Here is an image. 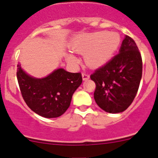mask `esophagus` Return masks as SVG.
Here are the masks:
<instances>
[{
  "label": "esophagus",
  "instance_id": "obj_1",
  "mask_svg": "<svg viewBox=\"0 0 158 158\" xmlns=\"http://www.w3.org/2000/svg\"><path fill=\"white\" fill-rule=\"evenodd\" d=\"M82 79H83V80H87V79H89V75L88 74V73H85V72H84V73H82Z\"/></svg>",
  "mask_w": 158,
  "mask_h": 158
}]
</instances>
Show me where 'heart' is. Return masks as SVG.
<instances>
[{
  "mask_svg": "<svg viewBox=\"0 0 158 158\" xmlns=\"http://www.w3.org/2000/svg\"><path fill=\"white\" fill-rule=\"evenodd\" d=\"M120 36L114 32L100 31L78 36L73 40L71 48L77 52H88L86 61L89 66L97 67L105 64L111 58L120 44ZM71 63L77 59L72 54L67 56Z\"/></svg>",
  "mask_w": 158,
  "mask_h": 158,
  "instance_id": "obj_1",
  "label": "heart"
}]
</instances>
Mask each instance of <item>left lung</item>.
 <instances>
[{
	"label": "left lung",
	"instance_id": "left-lung-1",
	"mask_svg": "<svg viewBox=\"0 0 158 158\" xmlns=\"http://www.w3.org/2000/svg\"><path fill=\"white\" fill-rule=\"evenodd\" d=\"M142 76V59L135 40L125 36L119 52L90 76L95 82L94 98L109 113H119L131 104Z\"/></svg>",
	"mask_w": 158,
	"mask_h": 158
}]
</instances>
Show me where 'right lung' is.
Instances as JSON below:
<instances>
[{"label": "right lung", "instance_id": "add662e5", "mask_svg": "<svg viewBox=\"0 0 158 158\" xmlns=\"http://www.w3.org/2000/svg\"><path fill=\"white\" fill-rule=\"evenodd\" d=\"M17 77L22 97L32 111L52 118L64 114L69 107L75 91L82 82L80 73L58 69L43 79L27 74L17 65Z\"/></svg>", "mask_w": 158, "mask_h": 158}]
</instances>
